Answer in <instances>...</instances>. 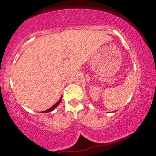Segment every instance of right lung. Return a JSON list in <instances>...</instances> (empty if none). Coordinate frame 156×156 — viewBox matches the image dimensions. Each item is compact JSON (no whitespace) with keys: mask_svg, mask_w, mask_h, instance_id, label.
Wrapping results in <instances>:
<instances>
[{"mask_svg":"<svg viewBox=\"0 0 156 156\" xmlns=\"http://www.w3.org/2000/svg\"><path fill=\"white\" fill-rule=\"evenodd\" d=\"M62 96L61 97V98L59 99V101H58V102H57L56 103H55V104L53 105V106L51 107V108H50L49 109H48V110H46V111H44V112H42V113H49V112H52V111L54 110V109H55V108H56V107L58 106V105H59V103H61V101H62Z\"/></svg>","mask_w":156,"mask_h":156,"instance_id":"right-lung-1","label":"right lung"}]
</instances>
